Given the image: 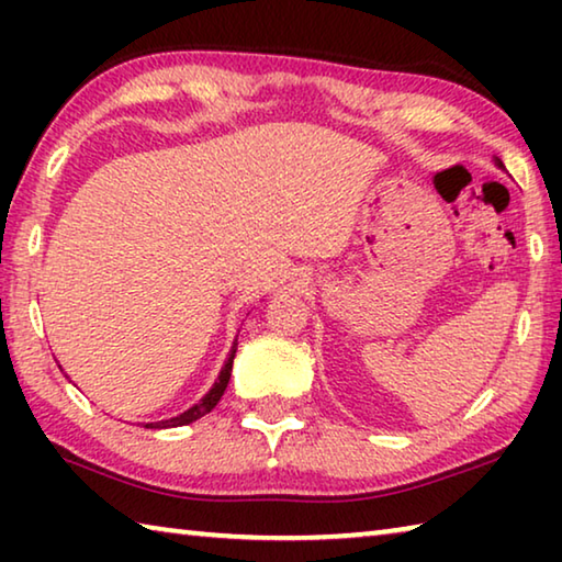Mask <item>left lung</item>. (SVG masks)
I'll list each match as a JSON object with an SVG mask.
<instances>
[{
	"label": "left lung",
	"instance_id": "8db88e82",
	"mask_svg": "<svg viewBox=\"0 0 562 562\" xmlns=\"http://www.w3.org/2000/svg\"><path fill=\"white\" fill-rule=\"evenodd\" d=\"M493 164H496L498 168H503V160L501 158H493Z\"/></svg>",
	"mask_w": 562,
	"mask_h": 562
}]
</instances>
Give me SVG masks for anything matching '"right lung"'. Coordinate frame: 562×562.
Wrapping results in <instances>:
<instances>
[{"label": "right lung", "mask_w": 562, "mask_h": 562, "mask_svg": "<svg viewBox=\"0 0 562 562\" xmlns=\"http://www.w3.org/2000/svg\"><path fill=\"white\" fill-rule=\"evenodd\" d=\"M235 351H237V337L233 341L231 351H227V359L225 364L221 369V374H217L215 384L211 386V392H207L201 402L193 404L190 408H186L183 414H178L173 418H166V422H154V424H146V429H176V426H186V424H193L198 422V418L211 414L213 408L217 406V402H221V396L225 394L227 389V382H231V372H233V359H235Z\"/></svg>", "instance_id": "add662e5"}]
</instances>
